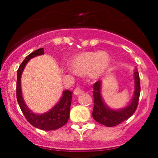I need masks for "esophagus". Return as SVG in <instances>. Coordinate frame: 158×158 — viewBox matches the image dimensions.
I'll use <instances>...</instances> for the list:
<instances>
[{
  "mask_svg": "<svg viewBox=\"0 0 158 158\" xmlns=\"http://www.w3.org/2000/svg\"><path fill=\"white\" fill-rule=\"evenodd\" d=\"M83 90H82V89H81V88H78V87L76 88L74 90V94L76 95V96H78V95L83 94Z\"/></svg>",
  "mask_w": 158,
  "mask_h": 158,
  "instance_id": "1",
  "label": "esophagus"
}]
</instances>
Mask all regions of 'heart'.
Wrapping results in <instances>:
<instances>
[{
    "label": "heart",
    "mask_w": 158,
    "mask_h": 158,
    "mask_svg": "<svg viewBox=\"0 0 158 158\" xmlns=\"http://www.w3.org/2000/svg\"><path fill=\"white\" fill-rule=\"evenodd\" d=\"M110 64V56L103 50L97 52H84L74 55L69 60V67L73 73L88 74L92 79H98L104 75Z\"/></svg>",
    "instance_id": "b5f03b06"
}]
</instances>
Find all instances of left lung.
Listing matches in <instances>:
<instances>
[{"label": "left lung", "mask_w": 158, "mask_h": 158, "mask_svg": "<svg viewBox=\"0 0 158 158\" xmlns=\"http://www.w3.org/2000/svg\"><path fill=\"white\" fill-rule=\"evenodd\" d=\"M134 81L135 92L132 98L128 105L120 109H111L104 102L101 94L102 82L98 81L94 84V106L92 115L97 122L108 127H115L133 115L137 109L140 94L139 75L137 69L134 71Z\"/></svg>", "instance_id": "left-lung-1"}]
</instances>
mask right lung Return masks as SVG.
<instances>
[{
  "instance_id": "right-lung-1",
  "label": "right lung",
  "mask_w": 158,
  "mask_h": 158,
  "mask_svg": "<svg viewBox=\"0 0 158 158\" xmlns=\"http://www.w3.org/2000/svg\"><path fill=\"white\" fill-rule=\"evenodd\" d=\"M44 54V49L40 48L29 54L19 66L17 71L16 98L20 109L28 122L36 128L42 130L49 131L57 129L64 126L68 122L70 116V109L72 101L73 92L65 90L62 92V96L55 106L48 111L43 114L34 113L29 109L23 100L21 91V75L27 62L32 58Z\"/></svg>"
}]
</instances>
